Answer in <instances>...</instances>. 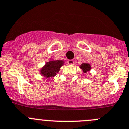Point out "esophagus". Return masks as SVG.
I'll use <instances>...</instances> for the list:
<instances>
[{
    "label": "esophagus",
    "instance_id": "esophagus-1",
    "mask_svg": "<svg viewBox=\"0 0 129 129\" xmlns=\"http://www.w3.org/2000/svg\"><path fill=\"white\" fill-rule=\"evenodd\" d=\"M67 63H68V65H73L74 63H75V61L73 60H68Z\"/></svg>",
    "mask_w": 129,
    "mask_h": 129
}]
</instances>
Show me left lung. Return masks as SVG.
Listing matches in <instances>:
<instances>
[{"label": "left lung", "mask_w": 129, "mask_h": 129, "mask_svg": "<svg viewBox=\"0 0 129 129\" xmlns=\"http://www.w3.org/2000/svg\"><path fill=\"white\" fill-rule=\"evenodd\" d=\"M80 69L82 70L83 73H88V71H90V69H91V65L89 64V63H83L82 64H81L80 66Z\"/></svg>", "instance_id": "1"}]
</instances>
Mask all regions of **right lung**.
Here are the masks:
<instances>
[{
	"mask_svg": "<svg viewBox=\"0 0 129 129\" xmlns=\"http://www.w3.org/2000/svg\"><path fill=\"white\" fill-rule=\"evenodd\" d=\"M64 64L62 60H51L45 63L40 69V74L47 78L54 77L59 72L60 68Z\"/></svg>",
	"mask_w": 129,
	"mask_h": 129,
	"instance_id": "1",
	"label": "right lung"
}]
</instances>
